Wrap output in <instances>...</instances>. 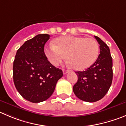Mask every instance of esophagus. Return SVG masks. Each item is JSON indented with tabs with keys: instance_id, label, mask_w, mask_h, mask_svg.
<instances>
[{
	"instance_id": "34e87169",
	"label": "esophagus",
	"mask_w": 126,
	"mask_h": 126,
	"mask_svg": "<svg viewBox=\"0 0 126 126\" xmlns=\"http://www.w3.org/2000/svg\"><path fill=\"white\" fill-rule=\"evenodd\" d=\"M63 74H64V75H66V74L68 73L69 72V71H68V70H63Z\"/></svg>"
}]
</instances>
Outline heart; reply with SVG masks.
Returning a JSON list of instances; mask_svg holds the SVG:
<instances>
[{
	"mask_svg": "<svg viewBox=\"0 0 126 126\" xmlns=\"http://www.w3.org/2000/svg\"><path fill=\"white\" fill-rule=\"evenodd\" d=\"M46 48L45 52L49 62L58 66L68 57L73 68L82 71L94 63L99 55V45L92 38L67 35L58 37Z\"/></svg>",
	"mask_w": 126,
	"mask_h": 126,
	"instance_id": "obj_1",
	"label": "heart"
}]
</instances>
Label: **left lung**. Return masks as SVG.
Masks as SVG:
<instances>
[{
  "instance_id": "8db88e82",
  "label": "left lung",
  "mask_w": 126,
  "mask_h": 126,
  "mask_svg": "<svg viewBox=\"0 0 126 126\" xmlns=\"http://www.w3.org/2000/svg\"><path fill=\"white\" fill-rule=\"evenodd\" d=\"M99 45L100 54L93 65L83 71H76L77 83L73 86L76 97L93 103L103 98L109 91L112 81V58L108 46L94 36Z\"/></svg>"
}]
</instances>
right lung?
Wrapping results in <instances>:
<instances>
[{
	"instance_id": "add662e5",
	"label": "right lung",
	"mask_w": 126,
	"mask_h": 126,
	"mask_svg": "<svg viewBox=\"0 0 126 126\" xmlns=\"http://www.w3.org/2000/svg\"><path fill=\"white\" fill-rule=\"evenodd\" d=\"M48 34H39L26 41L15 55L13 78L15 88L26 100L36 103L48 99L63 71L47 60L44 46Z\"/></svg>"
}]
</instances>
